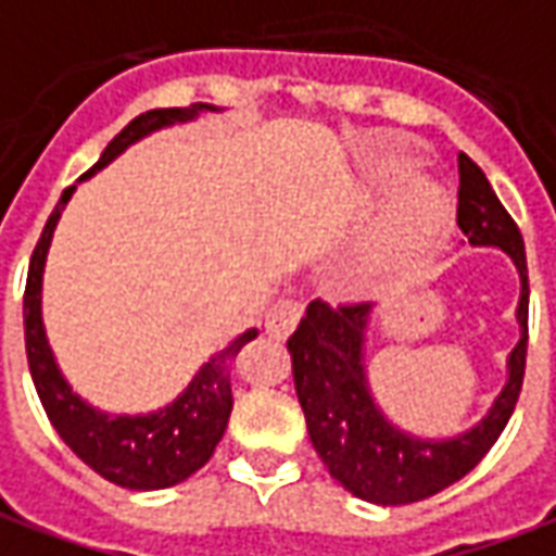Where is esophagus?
Segmentation results:
<instances>
[{"mask_svg": "<svg viewBox=\"0 0 556 556\" xmlns=\"http://www.w3.org/2000/svg\"><path fill=\"white\" fill-rule=\"evenodd\" d=\"M301 316H304V304H301L298 298H279L277 304L267 309V318H265L267 333H270V337H277V340L289 337V333L294 331V325L301 321Z\"/></svg>", "mask_w": 556, "mask_h": 556, "instance_id": "1", "label": "esophagus"}]
</instances>
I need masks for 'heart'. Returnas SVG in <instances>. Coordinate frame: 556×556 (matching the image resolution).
<instances>
[{
  "mask_svg": "<svg viewBox=\"0 0 556 556\" xmlns=\"http://www.w3.org/2000/svg\"><path fill=\"white\" fill-rule=\"evenodd\" d=\"M406 174H409V162H403V159H391L379 170V177L388 180V184H400ZM448 216H452V201L442 195L437 186H413L406 195L400 198L391 219H388V250L397 252V255L425 250L427 243H433V240L440 238Z\"/></svg>",
  "mask_w": 556,
  "mask_h": 556,
  "instance_id": "heart-1",
  "label": "heart"
}]
</instances>
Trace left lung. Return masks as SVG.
<instances>
[{"instance_id": "1", "label": "left lung", "mask_w": 556, "mask_h": 556, "mask_svg": "<svg viewBox=\"0 0 556 556\" xmlns=\"http://www.w3.org/2000/svg\"><path fill=\"white\" fill-rule=\"evenodd\" d=\"M457 225L476 247L506 250L521 270V340L508 358V382L479 425L454 440L425 442L400 433L372 406L364 376V328L370 304H325L316 298L306 306L298 331L289 337L294 388L304 409L309 442L328 467L331 479L349 494L376 506H406L440 494L479 464L506 430L521 397L527 367V313L530 282L523 238L515 219L500 204L484 170L467 156H457Z\"/></svg>"}]
</instances>
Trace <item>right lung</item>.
<instances>
[{
    "instance_id": "right-lung-1",
    "label": "right lung",
    "mask_w": 556,
    "mask_h": 556,
    "mask_svg": "<svg viewBox=\"0 0 556 556\" xmlns=\"http://www.w3.org/2000/svg\"><path fill=\"white\" fill-rule=\"evenodd\" d=\"M201 111H211V108L207 104L159 108V111L135 116L129 126L104 147L102 159L84 177L104 168L111 159L119 156L131 141L143 138L147 131L170 126L177 119H192ZM72 192L75 186L62 192L56 211L50 213L48 225L35 243L29 274H26V291H23L26 361H29L35 391L62 442L89 469H96L102 479L129 491H162V488L186 481L213 457L216 442L223 440L228 415H231V364L240 355V349L258 337V331H247L235 343L225 345L223 352H216L168 409L156 415H138V418H126V415L108 418L96 413L77 394H72L68 382L62 379L48 337H45V325H41V270H45V258H48L50 238H53L62 204L72 198Z\"/></svg>"
}]
</instances>
